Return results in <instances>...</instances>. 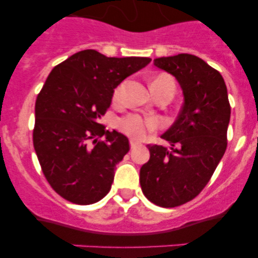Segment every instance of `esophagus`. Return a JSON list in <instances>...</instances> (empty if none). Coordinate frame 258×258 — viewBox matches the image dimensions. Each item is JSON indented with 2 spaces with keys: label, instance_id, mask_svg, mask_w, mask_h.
<instances>
[{
  "label": "esophagus",
  "instance_id": "1",
  "mask_svg": "<svg viewBox=\"0 0 258 258\" xmlns=\"http://www.w3.org/2000/svg\"><path fill=\"white\" fill-rule=\"evenodd\" d=\"M130 145H131V149H135L137 145H139V143H136L135 140H131V141H130Z\"/></svg>",
  "mask_w": 258,
  "mask_h": 258
}]
</instances>
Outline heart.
I'll list each match as a JSON object with an SVG mask.
<instances>
[{"label": "heart", "instance_id": "obj_1", "mask_svg": "<svg viewBox=\"0 0 258 258\" xmlns=\"http://www.w3.org/2000/svg\"><path fill=\"white\" fill-rule=\"evenodd\" d=\"M162 81H173V79L168 75H159L154 79L153 84L162 83ZM122 94V85L118 86L117 89L113 93V100L118 102L121 99ZM118 127L122 132L127 135V136L132 137L135 140H143L145 139L146 135L151 131H155L156 128L160 127V122H159L158 118L155 117H141L139 114H128L126 117H123L122 119H119L118 122Z\"/></svg>", "mask_w": 258, "mask_h": 258}]
</instances>
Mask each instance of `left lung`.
I'll return each mask as SVG.
<instances>
[{"label":"left lung","mask_w":258,"mask_h":258,"mask_svg":"<svg viewBox=\"0 0 258 258\" xmlns=\"http://www.w3.org/2000/svg\"><path fill=\"white\" fill-rule=\"evenodd\" d=\"M173 75L184 102L162 139L172 145H148L149 162L140 169V184L149 201L175 208L194 200L209 183L227 150L230 104L220 72L204 59L180 53L154 59Z\"/></svg>","instance_id":"obj_1"}]
</instances>
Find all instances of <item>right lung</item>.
Wrapping results in <instances>:
<instances>
[{"label":"right lung","mask_w":258,"mask_h":258,"mask_svg":"<svg viewBox=\"0 0 258 258\" xmlns=\"http://www.w3.org/2000/svg\"><path fill=\"white\" fill-rule=\"evenodd\" d=\"M148 57L75 53L48 75L35 102L33 144L48 183L64 200L90 205L109 192L128 139L99 123L114 89L150 63ZM105 136L104 141L99 137ZM93 145H90V141Z\"/></svg>","instance_id":"1"}]
</instances>
